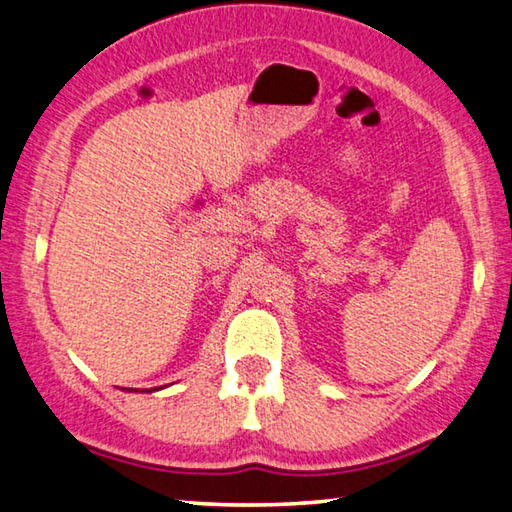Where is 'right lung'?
Segmentation results:
<instances>
[{
  "instance_id": "add662e5",
  "label": "right lung",
  "mask_w": 512,
  "mask_h": 512,
  "mask_svg": "<svg viewBox=\"0 0 512 512\" xmlns=\"http://www.w3.org/2000/svg\"><path fill=\"white\" fill-rule=\"evenodd\" d=\"M153 390H156V388H153ZM153 390H144V392H153Z\"/></svg>"
}]
</instances>
